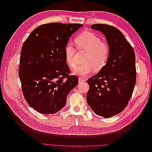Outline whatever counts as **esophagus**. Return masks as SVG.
<instances>
[{
    "label": "esophagus",
    "instance_id": "1",
    "mask_svg": "<svg viewBox=\"0 0 152 152\" xmlns=\"http://www.w3.org/2000/svg\"><path fill=\"white\" fill-rule=\"evenodd\" d=\"M79 82H86V79H84V78H82V77H79Z\"/></svg>",
    "mask_w": 152,
    "mask_h": 152
}]
</instances>
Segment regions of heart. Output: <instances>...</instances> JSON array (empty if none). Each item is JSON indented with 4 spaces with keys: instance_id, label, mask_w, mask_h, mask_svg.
<instances>
[{
    "instance_id": "b5f03b06",
    "label": "heart",
    "mask_w": 152,
    "mask_h": 152,
    "mask_svg": "<svg viewBox=\"0 0 152 152\" xmlns=\"http://www.w3.org/2000/svg\"><path fill=\"white\" fill-rule=\"evenodd\" d=\"M74 42L78 49L87 51L83 59L84 63L73 70L75 74L86 76L94 70H102L107 65L110 55L109 47L102 42L99 36L92 31H85L76 37ZM64 52L68 65L75 67L78 63L75 58L76 49L68 43L65 45Z\"/></svg>"
}]
</instances>
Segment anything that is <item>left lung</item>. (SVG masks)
<instances>
[{"label":"left lung","mask_w":152,"mask_h":152,"mask_svg":"<svg viewBox=\"0 0 152 152\" xmlns=\"http://www.w3.org/2000/svg\"><path fill=\"white\" fill-rule=\"evenodd\" d=\"M91 28L104 35L110 55L105 66L87 80V102L96 115L110 118L122 112L131 98L136 81L135 53L115 27L94 24Z\"/></svg>","instance_id":"1"}]
</instances>
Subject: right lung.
<instances>
[{
  "mask_svg": "<svg viewBox=\"0 0 152 152\" xmlns=\"http://www.w3.org/2000/svg\"><path fill=\"white\" fill-rule=\"evenodd\" d=\"M81 24L50 23L35 28L21 49L19 77L23 94L30 107L43 114H54L65 107L69 93L77 85L70 75L65 45Z\"/></svg>",
  "mask_w": 152,
  "mask_h": 152,
  "instance_id": "1",
  "label": "right lung"
}]
</instances>
